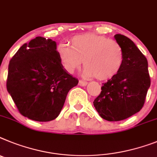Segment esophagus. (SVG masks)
Returning a JSON list of instances; mask_svg holds the SVG:
<instances>
[{"label": "esophagus", "mask_w": 157, "mask_h": 157, "mask_svg": "<svg viewBox=\"0 0 157 157\" xmlns=\"http://www.w3.org/2000/svg\"><path fill=\"white\" fill-rule=\"evenodd\" d=\"M78 85L81 86H85L87 85V82L85 81V80H79Z\"/></svg>", "instance_id": "1"}]
</instances>
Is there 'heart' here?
Instances as JSON below:
<instances>
[{
  "instance_id": "b5f03b06",
  "label": "heart",
  "mask_w": 157,
  "mask_h": 157,
  "mask_svg": "<svg viewBox=\"0 0 157 157\" xmlns=\"http://www.w3.org/2000/svg\"><path fill=\"white\" fill-rule=\"evenodd\" d=\"M71 46L59 44V58L66 71L73 73L83 61L85 75L98 80H108L119 72L124 62V51L113 40L95 34L78 35L70 40Z\"/></svg>"
}]
</instances>
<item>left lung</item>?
<instances>
[{
  "instance_id": "1",
  "label": "left lung",
  "mask_w": 157,
  "mask_h": 157,
  "mask_svg": "<svg viewBox=\"0 0 157 157\" xmlns=\"http://www.w3.org/2000/svg\"><path fill=\"white\" fill-rule=\"evenodd\" d=\"M114 38L124 51V62L118 73L101 86L94 101L98 114L109 121L126 119L144 106L151 84L148 61L130 39L116 34Z\"/></svg>"
}]
</instances>
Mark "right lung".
Returning a JSON list of instances; mask_svg holds the SVG:
<instances>
[{"label": "right lung", "instance_id": "1", "mask_svg": "<svg viewBox=\"0 0 157 157\" xmlns=\"http://www.w3.org/2000/svg\"><path fill=\"white\" fill-rule=\"evenodd\" d=\"M78 83L63 69L51 39L38 36L23 44L9 62L7 90L21 114L31 120L56 119Z\"/></svg>", "mask_w": 157, "mask_h": 157}]
</instances>
